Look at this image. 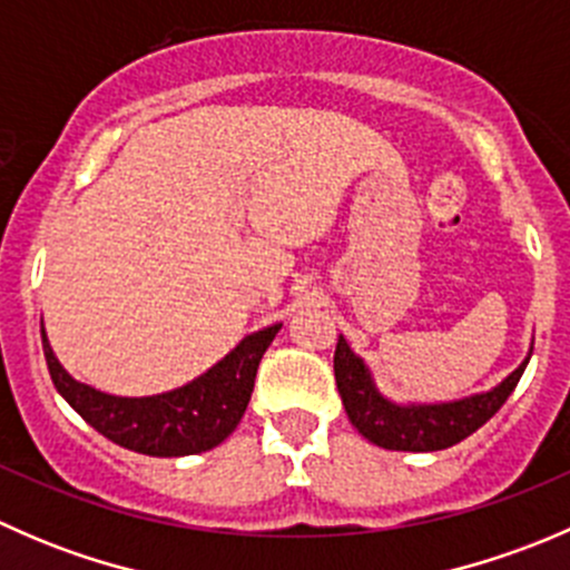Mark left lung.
Here are the masks:
<instances>
[{"mask_svg": "<svg viewBox=\"0 0 570 570\" xmlns=\"http://www.w3.org/2000/svg\"><path fill=\"white\" fill-rule=\"evenodd\" d=\"M530 355L491 392L452 402L402 405V402L389 400L386 394L377 392L370 366L350 350L344 336H338L336 353H333V375H336V389L342 394L350 422L366 441L396 452H435L461 444L504 405V400L519 386Z\"/></svg>", "mask_w": 570, "mask_h": 570, "instance_id": "1", "label": "left lung"}]
</instances>
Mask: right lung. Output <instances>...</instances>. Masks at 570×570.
<instances>
[{
  "label": "right lung",
  "mask_w": 570,
  "mask_h": 570,
  "mask_svg": "<svg viewBox=\"0 0 570 570\" xmlns=\"http://www.w3.org/2000/svg\"><path fill=\"white\" fill-rule=\"evenodd\" d=\"M278 331L281 325H269L250 333L187 386L154 396H115L73 381L57 361L43 327L40 338L51 383L90 428L140 455L184 458L223 444L237 430L250 402L258 361Z\"/></svg>",
  "instance_id": "obj_1"
}]
</instances>
